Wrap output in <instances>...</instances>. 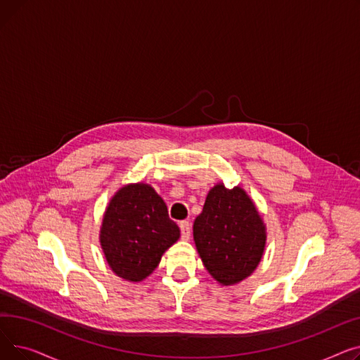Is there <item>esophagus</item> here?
Returning <instances> with one entry per match:
<instances>
[{
  "instance_id": "34e87169",
  "label": "esophagus",
  "mask_w": 360,
  "mask_h": 360,
  "mask_svg": "<svg viewBox=\"0 0 360 360\" xmlns=\"http://www.w3.org/2000/svg\"><path fill=\"white\" fill-rule=\"evenodd\" d=\"M179 229H181L182 239H190V236H191V224H190V221H186V220L179 221Z\"/></svg>"
}]
</instances>
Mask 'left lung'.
Returning a JSON list of instances; mask_svg holds the SVG:
<instances>
[{
    "label": "left lung",
    "instance_id": "8db88e82",
    "mask_svg": "<svg viewBox=\"0 0 360 360\" xmlns=\"http://www.w3.org/2000/svg\"><path fill=\"white\" fill-rule=\"evenodd\" d=\"M197 251L207 269L224 286L248 277L266 247V226L242 188H212L194 221Z\"/></svg>",
    "mask_w": 360,
    "mask_h": 360
}]
</instances>
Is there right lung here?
I'll return each instance as SVG.
<instances>
[{
	"label": "right lung",
	"mask_w": 360,
	"mask_h": 360,
	"mask_svg": "<svg viewBox=\"0 0 360 360\" xmlns=\"http://www.w3.org/2000/svg\"><path fill=\"white\" fill-rule=\"evenodd\" d=\"M178 238V224L169 219L165 201L147 184L121 188L108 205L101 229L109 267L129 281L153 273Z\"/></svg>",
	"instance_id": "add662e5"
}]
</instances>
